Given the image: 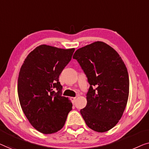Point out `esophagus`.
<instances>
[{
  "label": "esophagus",
  "instance_id": "1",
  "mask_svg": "<svg viewBox=\"0 0 149 149\" xmlns=\"http://www.w3.org/2000/svg\"><path fill=\"white\" fill-rule=\"evenodd\" d=\"M70 99H71V100H72V102H73V103H74L75 101V99H76V98H75V97H71Z\"/></svg>",
  "mask_w": 149,
  "mask_h": 149
}]
</instances>
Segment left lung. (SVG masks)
Returning <instances> with one entry per match:
<instances>
[{"label":"left lung","mask_w":149,"mask_h":149,"mask_svg":"<svg viewBox=\"0 0 149 149\" xmlns=\"http://www.w3.org/2000/svg\"><path fill=\"white\" fill-rule=\"evenodd\" d=\"M73 58L91 85L81 116L93 130L109 131L121 118L128 100L129 76L124 62L116 50L101 41L77 49Z\"/></svg>","instance_id":"left-lung-1"}]
</instances>
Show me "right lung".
I'll use <instances>...</instances> for the list:
<instances>
[{"mask_svg":"<svg viewBox=\"0 0 149 149\" xmlns=\"http://www.w3.org/2000/svg\"><path fill=\"white\" fill-rule=\"evenodd\" d=\"M74 51L40 45L29 53L20 69L17 92L21 107L30 124L45 134L60 130L72 109L71 100L62 96L58 77Z\"/></svg>","mask_w":149,"mask_h":149,"instance_id":"obj_1","label":"right lung"}]
</instances>
